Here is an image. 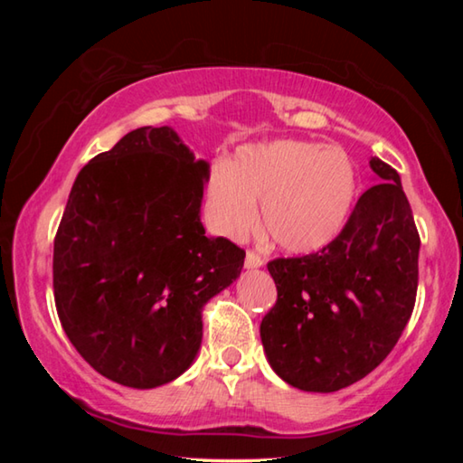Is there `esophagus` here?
Masks as SVG:
<instances>
[{
    "mask_svg": "<svg viewBox=\"0 0 463 463\" xmlns=\"http://www.w3.org/2000/svg\"><path fill=\"white\" fill-rule=\"evenodd\" d=\"M263 265V257L260 253H255V250H247V257H245V268L247 269H257Z\"/></svg>",
    "mask_w": 463,
    "mask_h": 463,
    "instance_id": "obj_1",
    "label": "esophagus"
}]
</instances>
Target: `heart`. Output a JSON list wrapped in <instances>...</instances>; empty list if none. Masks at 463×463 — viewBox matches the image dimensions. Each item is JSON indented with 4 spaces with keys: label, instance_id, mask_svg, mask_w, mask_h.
<instances>
[{
    "label": "heart",
    "instance_id": "1",
    "mask_svg": "<svg viewBox=\"0 0 463 463\" xmlns=\"http://www.w3.org/2000/svg\"><path fill=\"white\" fill-rule=\"evenodd\" d=\"M355 169L339 146L276 140L241 148L231 167H216L208 206L226 237L242 239L257 224L289 253H315L343 229L355 195Z\"/></svg>",
    "mask_w": 463,
    "mask_h": 463
}]
</instances>
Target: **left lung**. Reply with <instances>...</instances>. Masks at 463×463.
Segmentation results:
<instances>
[{"instance_id": "8db88e82", "label": "left lung", "mask_w": 463, "mask_h": 463, "mask_svg": "<svg viewBox=\"0 0 463 463\" xmlns=\"http://www.w3.org/2000/svg\"><path fill=\"white\" fill-rule=\"evenodd\" d=\"M370 165L378 184L326 247L268 263L278 300L261 343L273 372L298 390L336 392L365 378L412 315L420 237L396 169L378 156Z\"/></svg>"}]
</instances>
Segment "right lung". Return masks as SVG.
I'll return each mask as SVG.
<instances>
[{"label":"right lung","mask_w":463,"mask_h":463,"mask_svg":"<svg viewBox=\"0 0 463 463\" xmlns=\"http://www.w3.org/2000/svg\"><path fill=\"white\" fill-rule=\"evenodd\" d=\"M208 163L169 127L128 132L85 165L54 237L62 328L93 370L156 388L192 365L202 307L241 276L245 250L200 222Z\"/></svg>","instance_id":"add662e5"}]
</instances>
